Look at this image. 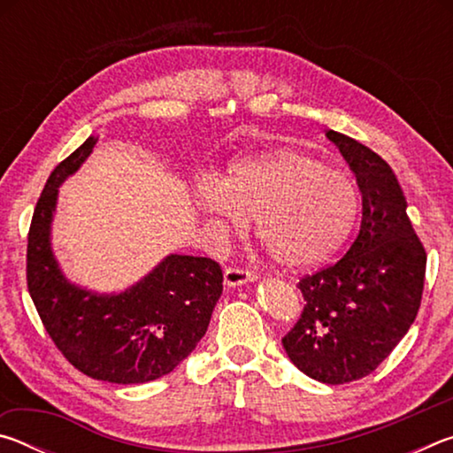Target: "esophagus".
I'll use <instances>...</instances> for the list:
<instances>
[{
  "label": "esophagus",
  "instance_id": "esophagus-1",
  "mask_svg": "<svg viewBox=\"0 0 453 453\" xmlns=\"http://www.w3.org/2000/svg\"><path fill=\"white\" fill-rule=\"evenodd\" d=\"M257 275L250 270H242V267H226L224 272V283L227 288H237L243 286V283L256 281Z\"/></svg>",
  "mask_w": 453,
  "mask_h": 453
}]
</instances>
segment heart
Returning <instances> with one entry per match:
<instances>
[{"instance_id": "heart-1", "label": "heart", "mask_w": 453, "mask_h": 453, "mask_svg": "<svg viewBox=\"0 0 453 453\" xmlns=\"http://www.w3.org/2000/svg\"><path fill=\"white\" fill-rule=\"evenodd\" d=\"M196 210L226 232H256L275 262L303 270L332 257L354 229L359 196L346 172L297 148H273L229 162L221 180L205 175Z\"/></svg>"}]
</instances>
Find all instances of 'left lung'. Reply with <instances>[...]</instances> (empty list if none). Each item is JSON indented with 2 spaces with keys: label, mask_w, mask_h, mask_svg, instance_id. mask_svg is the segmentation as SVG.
Returning a JSON list of instances; mask_svg holds the SVG:
<instances>
[{
  "label": "left lung",
  "mask_w": 453,
  "mask_h": 453,
  "mask_svg": "<svg viewBox=\"0 0 453 453\" xmlns=\"http://www.w3.org/2000/svg\"><path fill=\"white\" fill-rule=\"evenodd\" d=\"M326 135L356 175L362 226L340 262L297 283L305 305L281 343L297 370L340 386L372 373L408 334L424 291L426 250L392 167L348 135Z\"/></svg>",
  "instance_id": "8db88e82"
}]
</instances>
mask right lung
<instances>
[{
	"instance_id": "right-lung-1",
	"label": "right lung",
	"mask_w": 453,
	"mask_h": 453,
	"mask_svg": "<svg viewBox=\"0 0 453 453\" xmlns=\"http://www.w3.org/2000/svg\"><path fill=\"white\" fill-rule=\"evenodd\" d=\"M97 145L88 137L51 172L27 235V289L45 332L73 367L94 380L145 383L173 372L208 332L221 296L219 264L170 254L119 294L70 281L51 250L59 186Z\"/></svg>"
}]
</instances>
